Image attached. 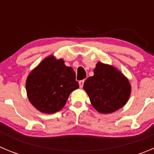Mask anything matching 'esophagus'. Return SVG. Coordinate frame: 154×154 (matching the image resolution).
Returning a JSON list of instances; mask_svg holds the SVG:
<instances>
[{"label": "esophagus", "mask_w": 154, "mask_h": 154, "mask_svg": "<svg viewBox=\"0 0 154 154\" xmlns=\"http://www.w3.org/2000/svg\"><path fill=\"white\" fill-rule=\"evenodd\" d=\"M84 81H85V80H80V81H79V85H80V88H82V87H84Z\"/></svg>", "instance_id": "1"}]
</instances>
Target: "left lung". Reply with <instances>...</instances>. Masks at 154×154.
Segmentation results:
<instances>
[{"mask_svg":"<svg viewBox=\"0 0 154 154\" xmlns=\"http://www.w3.org/2000/svg\"><path fill=\"white\" fill-rule=\"evenodd\" d=\"M94 75L86 80L84 90L95 109L103 114L114 112L127 103L131 87L128 80L117 68L98 62Z\"/></svg>","mask_w":154,"mask_h":154,"instance_id":"1","label":"left lung"}]
</instances>
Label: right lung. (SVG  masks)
<instances>
[{
    "label": "right lung",
    "mask_w": 154,
    "mask_h": 154,
    "mask_svg": "<svg viewBox=\"0 0 154 154\" xmlns=\"http://www.w3.org/2000/svg\"><path fill=\"white\" fill-rule=\"evenodd\" d=\"M26 88L29 100L36 109L52 114L64 107L79 84L72 67H67L63 59L50 55L29 73Z\"/></svg>",
    "instance_id": "right-lung-1"
}]
</instances>
